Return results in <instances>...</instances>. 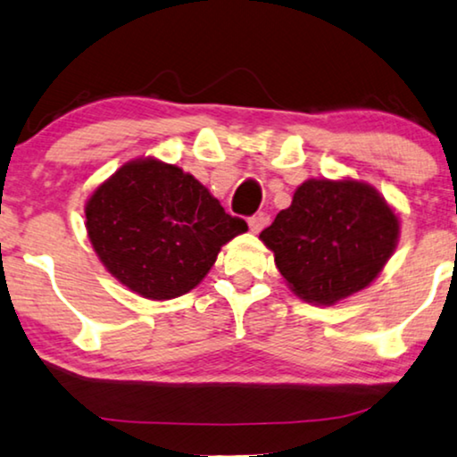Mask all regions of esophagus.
Instances as JSON below:
<instances>
[{
    "mask_svg": "<svg viewBox=\"0 0 457 457\" xmlns=\"http://www.w3.org/2000/svg\"><path fill=\"white\" fill-rule=\"evenodd\" d=\"M268 220H270V218H268L266 214H255L249 218L247 224H249V228H252V233H260V230L268 224Z\"/></svg>",
    "mask_w": 457,
    "mask_h": 457,
    "instance_id": "obj_1",
    "label": "esophagus"
}]
</instances>
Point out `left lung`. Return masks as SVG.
I'll return each instance as SVG.
<instances>
[{
	"instance_id": "1",
	"label": "left lung",
	"mask_w": 457,
	"mask_h": 457,
	"mask_svg": "<svg viewBox=\"0 0 457 457\" xmlns=\"http://www.w3.org/2000/svg\"><path fill=\"white\" fill-rule=\"evenodd\" d=\"M260 239L295 295L333 305L378 277L395 252L399 218L370 185L310 179Z\"/></svg>"
}]
</instances>
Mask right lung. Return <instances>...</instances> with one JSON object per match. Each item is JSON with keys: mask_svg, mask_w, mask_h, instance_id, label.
Instances as JSON below:
<instances>
[{"mask_svg": "<svg viewBox=\"0 0 457 457\" xmlns=\"http://www.w3.org/2000/svg\"><path fill=\"white\" fill-rule=\"evenodd\" d=\"M85 216L108 272L147 299L195 289L224 243L247 230L195 177L154 158L118 168L93 191Z\"/></svg>", "mask_w": 457, "mask_h": 457, "instance_id": "right-lung-1", "label": "right lung"}]
</instances>
